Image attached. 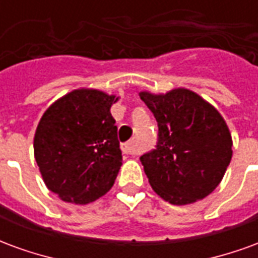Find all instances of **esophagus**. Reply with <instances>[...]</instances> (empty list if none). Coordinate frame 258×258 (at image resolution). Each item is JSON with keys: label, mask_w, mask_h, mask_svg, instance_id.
Listing matches in <instances>:
<instances>
[{"label": "esophagus", "mask_w": 258, "mask_h": 258, "mask_svg": "<svg viewBox=\"0 0 258 258\" xmlns=\"http://www.w3.org/2000/svg\"><path fill=\"white\" fill-rule=\"evenodd\" d=\"M121 151L125 153V155H137L138 151H137V145H135L134 141H130L127 144H123L121 145Z\"/></svg>", "instance_id": "1"}]
</instances>
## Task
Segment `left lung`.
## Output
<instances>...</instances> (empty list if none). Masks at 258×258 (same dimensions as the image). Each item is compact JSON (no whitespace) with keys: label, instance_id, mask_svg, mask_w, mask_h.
<instances>
[{"label":"left lung","instance_id":"left-lung-1","mask_svg":"<svg viewBox=\"0 0 258 258\" xmlns=\"http://www.w3.org/2000/svg\"><path fill=\"white\" fill-rule=\"evenodd\" d=\"M156 117L157 148L141 157L152 189L168 203L184 206L216 189L232 159V137L221 113L194 91H141Z\"/></svg>","mask_w":258,"mask_h":258}]
</instances>
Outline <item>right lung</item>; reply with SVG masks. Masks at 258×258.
Returning <instances> with one entry per match:
<instances>
[{
	"label": "right lung",
	"instance_id": "1",
	"mask_svg": "<svg viewBox=\"0 0 258 258\" xmlns=\"http://www.w3.org/2000/svg\"><path fill=\"white\" fill-rule=\"evenodd\" d=\"M120 96L77 88L44 112L34 134L42 181L59 199L88 205L110 190L123 164L110 107Z\"/></svg>",
	"mask_w": 258,
	"mask_h": 258
}]
</instances>
